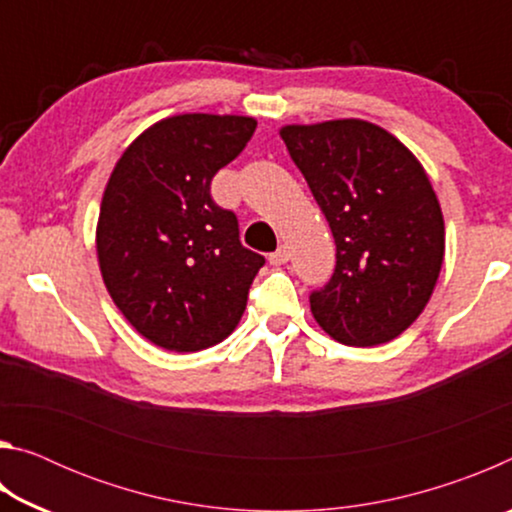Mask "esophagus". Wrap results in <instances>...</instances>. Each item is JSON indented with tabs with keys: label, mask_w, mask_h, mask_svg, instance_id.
Returning a JSON list of instances; mask_svg holds the SVG:
<instances>
[{
	"label": "esophagus",
	"mask_w": 512,
	"mask_h": 512,
	"mask_svg": "<svg viewBox=\"0 0 512 512\" xmlns=\"http://www.w3.org/2000/svg\"><path fill=\"white\" fill-rule=\"evenodd\" d=\"M289 257H291V253H289V246H287V244H282V246H277L275 253L268 255V262H271L273 266H280V264H287V262H289Z\"/></svg>",
	"instance_id": "esophagus-1"
}]
</instances>
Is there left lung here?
Wrapping results in <instances>:
<instances>
[{"label":"left lung","instance_id":"obj_1","mask_svg":"<svg viewBox=\"0 0 512 512\" xmlns=\"http://www.w3.org/2000/svg\"><path fill=\"white\" fill-rule=\"evenodd\" d=\"M282 140L332 228L336 266L311 314L343 345L370 348L422 314L445 255V223L422 164L370 121L284 126Z\"/></svg>","mask_w":512,"mask_h":512}]
</instances>
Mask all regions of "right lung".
<instances>
[{"label":"right lung","mask_w":512,"mask_h":512,"mask_svg":"<svg viewBox=\"0 0 512 512\" xmlns=\"http://www.w3.org/2000/svg\"><path fill=\"white\" fill-rule=\"evenodd\" d=\"M253 117L178 115L144 131L103 192L97 253L110 298L137 332L171 352L221 343L244 314L266 259L210 194L246 149Z\"/></svg>","instance_id":"add662e5"}]
</instances>
